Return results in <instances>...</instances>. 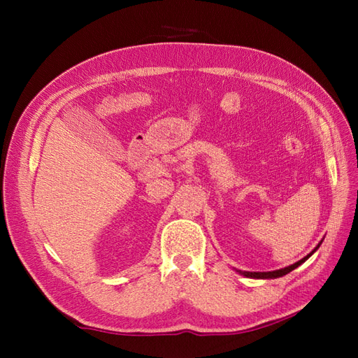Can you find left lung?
I'll return each instance as SVG.
<instances>
[{"instance_id": "obj_1", "label": "left lung", "mask_w": 358, "mask_h": 358, "mask_svg": "<svg viewBox=\"0 0 358 358\" xmlns=\"http://www.w3.org/2000/svg\"><path fill=\"white\" fill-rule=\"evenodd\" d=\"M324 241V239H322ZM322 241L313 248V251L312 252H309L306 257H303L301 259H299L297 263H294V264H291V266H287V267H284V268H279V270H272V272H245V270H237L236 268V272H239L241 275H243V276H246V278H252V279H276V278H280V276H284V275H287V273H289L291 270H294V268H297L300 264H303L306 262V259L317 251V249L320 248V245L322 243Z\"/></svg>"}]
</instances>
